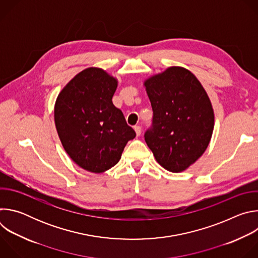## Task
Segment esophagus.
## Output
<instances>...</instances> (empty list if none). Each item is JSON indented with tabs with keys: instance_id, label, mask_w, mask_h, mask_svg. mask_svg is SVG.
Returning a JSON list of instances; mask_svg holds the SVG:
<instances>
[{
	"instance_id": "34e87169",
	"label": "esophagus",
	"mask_w": 258,
	"mask_h": 258,
	"mask_svg": "<svg viewBox=\"0 0 258 258\" xmlns=\"http://www.w3.org/2000/svg\"><path fill=\"white\" fill-rule=\"evenodd\" d=\"M134 128H135V132H136L137 137H140V136H141V134H142V128H141V126L137 125V126H135Z\"/></svg>"
}]
</instances>
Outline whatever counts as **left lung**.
<instances>
[{
    "instance_id": "left-lung-1",
    "label": "left lung",
    "mask_w": 258,
    "mask_h": 258,
    "mask_svg": "<svg viewBox=\"0 0 258 258\" xmlns=\"http://www.w3.org/2000/svg\"><path fill=\"white\" fill-rule=\"evenodd\" d=\"M153 109L152 128L145 141L166 170L181 172L205 152L214 127L211 101L185 67L170 66L144 81Z\"/></svg>"
}]
</instances>
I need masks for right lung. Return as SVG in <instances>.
<instances>
[{"mask_svg":"<svg viewBox=\"0 0 258 258\" xmlns=\"http://www.w3.org/2000/svg\"><path fill=\"white\" fill-rule=\"evenodd\" d=\"M117 84L104 69L89 67L69 81L55 102L54 120L63 148L73 162L90 172L113 167L136 137L112 103Z\"/></svg>","mask_w":258,"mask_h":258,"instance_id":"right-lung-1","label":"right lung"}]
</instances>
